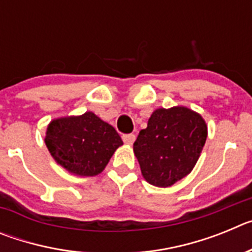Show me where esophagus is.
I'll return each mask as SVG.
<instances>
[{
  "label": "esophagus",
  "instance_id": "1",
  "mask_svg": "<svg viewBox=\"0 0 252 252\" xmlns=\"http://www.w3.org/2000/svg\"><path fill=\"white\" fill-rule=\"evenodd\" d=\"M122 140H124L125 144H127V145H132L135 140H136V136L133 135V133H127V135H122Z\"/></svg>",
  "mask_w": 252,
  "mask_h": 252
}]
</instances>
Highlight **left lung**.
<instances>
[{"label": "left lung", "mask_w": 252, "mask_h": 252, "mask_svg": "<svg viewBox=\"0 0 252 252\" xmlns=\"http://www.w3.org/2000/svg\"><path fill=\"white\" fill-rule=\"evenodd\" d=\"M206 139L199 113L179 106L158 108L133 142L142 177L155 187L173 186L193 170Z\"/></svg>", "instance_id": "8db88e82"}]
</instances>
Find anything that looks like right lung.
I'll return each instance as SVG.
<instances>
[{"instance_id":"1","label":"right lung","mask_w":252,"mask_h":252,"mask_svg":"<svg viewBox=\"0 0 252 252\" xmlns=\"http://www.w3.org/2000/svg\"><path fill=\"white\" fill-rule=\"evenodd\" d=\"M45 144L55 161L69 173L81 177L99 174L121 146L117 131L93 112L53 120Z\"/></svg>"}]
</instances>
